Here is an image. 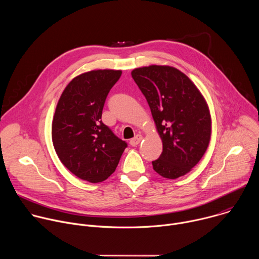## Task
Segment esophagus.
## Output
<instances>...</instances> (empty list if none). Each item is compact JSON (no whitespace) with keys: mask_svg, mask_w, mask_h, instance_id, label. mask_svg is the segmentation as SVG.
Listing matches in <instances>:
<instances>
[{"mask_svg":"<svg viewBox=\"0 0 259 259\" xmlns=\"http://www.w3.org/2000/svg\"><path fill=\"white\" fill-rule=\"evenodd\" d=\"M141 140H142V136L139 135V134H137L134 138H132V139L130 140V144H131L132 146H136Z\"/></svg>","mask_w":259,"mask_h":259,"instance_id":"34e87169","label":"esophagus"}]
</instances>
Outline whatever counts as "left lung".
<instances>
[{
  "instance_id": "obj_1",
  "label": "left lung",
  "mask_w": 259,
  "mask_h": 259,
  "mask_svg": "<svg viewBox=\"0 0 259 259\" xmlns=\"http://www.w3.org/2000/svg\"><path fill=\"white\" fill-rule=\"evenodd\" d=\"M150 105L163 152L154 170L169 179L187 174L209 145L211 117L196 85L183 72L166 65H150L131 72Z\"/></svg>"
}]
</instances>
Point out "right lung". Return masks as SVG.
Segmentation results:
<instances>
[{
  "label": "right lung",
  "mask_w": 259,
  "mask_h": 259,
  "mask_svg": "<svg viewBox=\"0 0 259 259\" xmlns=\"http://www.w3.org/2000/svg\"><path fill=\"white\" fill-rule=\"evenodd\" d=\"M121 70H91L72 79L62 92L52 122V140L61 163L91 183L112 175L127 147L101 121L109 90Z\"/></svg>",
  "instance_id": "right-lung-1"
}]
</instances>
